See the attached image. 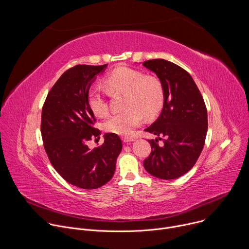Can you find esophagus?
<instances>
[{
    "instance_id": "1",
    "label": "esophagus",
    "mask_w": 249,
    "mask_h": 249,
    "mask_svg": "<svg viewBox=\"0 0 249 249\" xmlns=\"http://www.w3.org/2000/svg\"><path fill=\"white\" fill-rule=\"evenodd\" d=\"M122 140H123L124 143H130V142L134 141L135 139H134V138H132V137H123V138H122Z\"/></svg>"
}]
</instances>
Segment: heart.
<instances>
[{"mask_svg":"<svg viewBox=\"0 0 249 249\" xmlns=\"http://www.w3.org/2000/svg\"><path fill=\"white\" fill-rule=\"evenodd\" d=\"M104 85L110 93L125 92L124 111L111 115L104 123L106 131L121 136H131L144 118L157 116L163 107L164 90L160 81L141 71L119 67L104 78ZM90 110L99 117L108 112L105 92L99 87H90L87 93Z\"/></svg>","mask_w":249,"mask_h":249,"instance_id":"b5f03b06","label":"heart"}]
</instances>
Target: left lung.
Returning a JSON list of instances; mask_svg holds the SVG:
<instances>
[{
	"instance_id": "8db88e82",
	"label": "left lung",
	"mask_w": 249,
	"mask_h": 249,
	"mask_svg": "<svg viewBox=\"0 0 249 249\" xmlns=\"http://www.w3.org/2000/svg\"><path fill=\"white\" fill-rule=\"evenodd\" d=\"M143 66L159 77L164 103L158 120L146 132L159 138L150 140L152 152L144 160L145 169L158 178L175 179L196 163L205 145L208 114L203 96L184 69L163 59L148 60ZM163 141L158 145V140Z\"/></svg>"
}]
</instances>
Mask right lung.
Listing matches in <instances>:
<instances>
[{"label": "right lung", "mask_w": 249, "mask_h": 249, "mask_svg": "<svg viewBox=\"0 0 249 249\" xmlns=\"http://www.w3.org/2000/svg\"><path fill=\"white\" fill-rule=\"evenodd\" d=\"M106 66L70 68L52 87L42 107L41 136L48 159L67 182L83 189L107 183L122 150V141L114 133H106L103 144L92 150L87 144L100 135L94 128L96 119L88 105L87 93Z\"/></svg>", "instance_id": "obj_1"}]
</instances>
